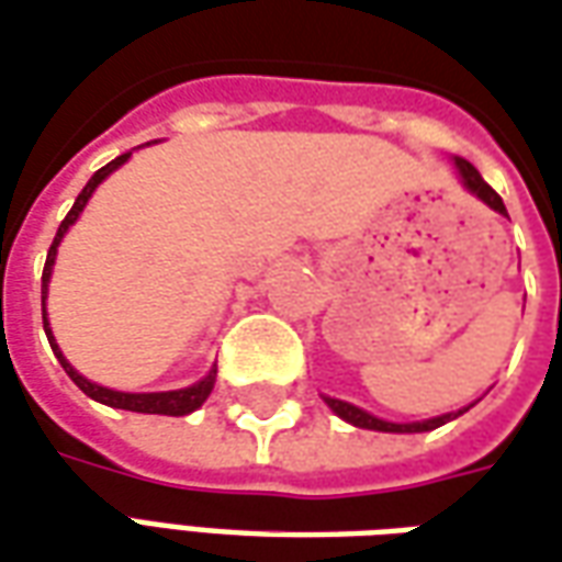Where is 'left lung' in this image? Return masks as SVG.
I'll return each instance as SVG.
<instances>
[{"label": "left lung", "mask_w": 562, "mask_h": 562, "mask_svg": "<svg viewBox=\"0 0 562 562\" xmlns=\"http://www.w3.org/2000/svg\"><path fill=\"white\" fill-rule=\"evenodd\" d=\"M452 168H456V173H459V180H462V186H465L468 192L474 195L477 201H483L490 211H495V214L508 216V211H505V201L498 199V192H495L493 186L486 183L481 177V170L474 168L471 161H465V158L452 156ZM321 401L330 406L333 413L339 416L342 422H348V425H355V428H367V431H385V435H422V431H435V428H440V425H447V422L459 419L462 413H468L471 406L477 404H468L462 406V409H456V413H443V416H431V419H419V422H389V419H379V416H373V413H367V409H361V406L348 404V401H339V397H330V394H321Z\"/></svg>", "instance_id": "8db88e82"}]
</instances>
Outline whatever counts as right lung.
Wrapping results in <instances>:
<instances>
[{
	"instance_id": "add662e5",
	"label": "right lung",
	"mask_w": 562,
	"mask_h": 562,
	"mask_svg": "<svg viewBox=\"0 0 562 562\" xmlns=\"http://www.w3.org/2000/svg\"><path fill=\"white\" fill-rule=\"evenodd\" d=\"M149 146V143H146ZM127 158H131V153H125V156L112 158L106 168H100L88 180V186L79 192V199H76V204H72V211L67 214V220L60 223V229H57V235H54V244L52 250H48V259H45V272H42V324H45V336H48V342H52V351L57 355V361H60V367L67 370V376L79 385L81 392L88 394L91 401H97V404H106L112 406V409H127V413H156V416H189V413H195L207 397H211V392H214V382H216V367H211L207 370V376H201L199 382H192V385H186V389H173V392H115V389H106V385H97V382H91L88 376H81L79 370L72 367V363L64 358V351H60V346H57V339H54V330H52V321H48V284H52V272H54V262H57V247H60V241H64V235L69 232V226L76 223L81 216V211H85V204L91 201V195L97 192V186L103 183L106 177H110L112 170H119L122 165H125Z\"/></svg>"
}]
</instances>
